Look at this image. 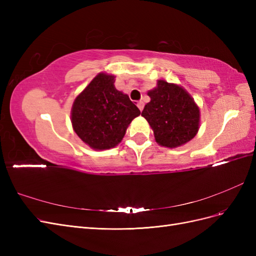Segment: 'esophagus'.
<instances>
[{"instance_id": "obj_1", "label": "esophagus", "mask_w": 256, "mask_h": 256, "mask_svg": "<svg viewBox=\"0 0 256 256\" xmlns=\"http://www.w3.org/2000/svg\"><path fill=\"white\" fill-rule=\"evenodd\" d=\"M138 109H140V111H142L143 110V108H144V102H141V100H140V102H138Z\"/></svg>"}]
</instances>
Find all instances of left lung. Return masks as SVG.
<instances>
[{
	"instance_id": "left-lung-1",
	"label": "left lung",
	"mask_w": 256,
	"mask_h": 256,
	"mask_svg": "<svg viewBox=\"0 0 256 256\" xmlns=\"http://www.w3.org/2000/svg\"><path fill=\"white\" fill-rule=\"evenodd\" d=\"M147 94L150 102L145 106L142 116L154 130L158 144L174 148L196 136L200 110L182 88L159 80L157 88Z\"/></svg>"
}]
</instances>
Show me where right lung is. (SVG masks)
<instances>
[{
    "label": "right lung",
    "instance_id": "add662e5",
    "mask_svg": "<svg viewBox=\"0 0 256 256\" xmlns=\"http://www.w3.org/2000/svg\"><path fill=\"white\" fill-rule=\"evenodd\" d=\"M114 78L99 74L72 106L74 130L94 150H108L118 145L129 124L141 114L128 95L115 88Z\"/></svg>",
    "mask_w": 256,
    "mask_h": 256
}]
</instances>
